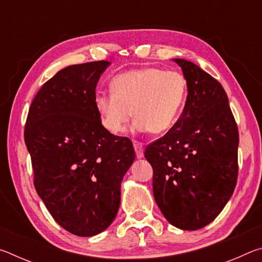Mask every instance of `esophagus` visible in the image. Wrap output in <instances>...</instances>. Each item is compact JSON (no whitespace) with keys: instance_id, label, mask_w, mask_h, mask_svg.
I'll use <instances>...</instances> for the list:
<instances>
[{"instance_id":"34e87169","label":"esophagus","mask_w":262,"mask_h":262,"mask_svg":"<svg viewBox=\"0 0 262 262\" xmlns=\"http://www.w3.org/2000/svg\"><path fill=\"white\" fill-rule=\"evenodd\" d=\"M134 149H135V152H136V157L141 159L143 158L144 154H143V145H142L141 143H139V142H134Z\"/></svg>"}]
</instances>
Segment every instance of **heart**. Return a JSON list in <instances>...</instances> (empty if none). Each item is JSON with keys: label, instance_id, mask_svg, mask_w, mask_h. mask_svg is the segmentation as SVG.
<instances>
[{"label": "heart", "instance_id": "heart-1", "mask_svg": "<svg viewBox=\"0 0 262 262\" xmlns=\"http://www.w3.org/2000/svg\"><path fill=\"white\" fill-rule=\"evenodd\" d=\"M110 86L112 92L97 94L94 104L101 125L113 135L123 133L133 114L135 132H167L178 120L187 94L183 75L155 67L119 74Z\"/></svg>", "mask_w": 262, "mask_h": 262}]
</instances>
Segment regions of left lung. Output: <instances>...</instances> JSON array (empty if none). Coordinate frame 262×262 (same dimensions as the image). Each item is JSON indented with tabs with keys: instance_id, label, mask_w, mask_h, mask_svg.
<instances>
[{
	"instance_id": "8db88e82",
	"label": "left lung",
	"mask_w": 262,
	"mask_h": 262,
	"mask_svg": "<svg viewBox=\"0 0 262 262\" xmlns=\"http://www.w3.org/2000/svg\"><path fill=\"white\" fill-rule=\"evenodd\" d=\"M173 61L187 83L185 107L144 157L164 217L176 228L198 230L219 216L236 187L239 135L223 86L193 62Z\"/></svg>"
}]
</instances>
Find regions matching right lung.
Listing matches in <instances>:
<instances>
[{
  "mask_svg": "<svg viewBox=\"0 0 262 262\" xmlns=\"http://www.w3.org/2000/svg\"><path fill=\"white\" fill-rule=\"evenodd\" d=\"M110 64L88 62L55 74L34 97L24 132L35 190L53 219L81 237L114 221L135 159L132 141L106 130L95 108L97 83Z\"/></svg>",
  "mask_w": 262,
  "mask_h": 262,
  "instance_id": "right-lung-1",
  "label": "right lung"
}]
</instances>
